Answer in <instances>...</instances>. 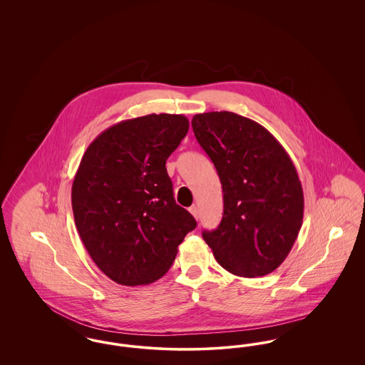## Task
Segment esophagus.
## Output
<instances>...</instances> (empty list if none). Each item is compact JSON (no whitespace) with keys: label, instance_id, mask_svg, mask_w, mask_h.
<instances>
[{"label":"esophagus","instance_id":"esophagus-1","mask_svg":"<svg viewBox=\"0 0 365 365\" xmlns=\"http://www.w3.org/2000/svg\"><path fill=\"white\" fill-rule=\"evenodd\" d=\"M189 210H190L191 215H192V216H194L195 219H198V208H197L195 205H192V207H190V209H189Z\"/></svg>","mask_w":365,"mask_h":365}]
</instances>
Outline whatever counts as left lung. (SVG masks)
<instances>
[{
    "label": "left lung",
    "mask_w": 365,
    "mask_h": 365,
    "mask_svg": "<svg viewBox=\"0 0 365 365\" xmlns=\"http://www.w3.org/2000/svg\"><path fill=\"white\" fill-rule=\"evenodd\" d=\"M191 125L223 187V219L202 238L228 272L271 274L302 226L304 192L292 158L267 128L232 112L198 113Z\"/></svg>",
    "instance_id": "8db88e82"
}]
</instances>
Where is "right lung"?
Returning a JSON list of instances; mask_svg holds the SVG:
<instances>
[{"mask_svg":"<svg viewBox=\"0 0 365 365\" xmlns=\"http://www.w3.org/2000/svg\"><path fill=\"white\" fill-rule=\"evenodd\" d=\"M187 131L183 115L123 120L94 139L81 160L71 192L75 225L96 265L119 284L164 277L197 226L175 202L165 168Z\"/></svg>","mask_w":365,"mask_h":365,"instance_id":"add662e5","label":"right lung"}]
</instances>
